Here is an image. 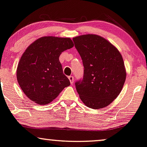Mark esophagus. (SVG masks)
Masks as SVG:
<instances>
[{
  "instance_id": "obj_1",
  "label": "esophagus",
  "mask_w": 147,
  "mask_h": 147,
  "mask_svg": "<svg viewBox=\"0 0 147 147\" xmlns=\"http://www.w3.org/2000/svg\"><path fill=\"white\" fill-rule=\"evenodd\" d=\"M68 79H69L70 82L71 84H72V83H74V81H75V79H74V77H72V76H69V77H68Z\"/></svg>"
}]
</instances>
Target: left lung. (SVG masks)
Masks as SVG:
<instances>
[{"mask_svg":"<svg viewBox=\"0 0 147 147\" xmlns=\"http://www.w3.org/2000/svg\"><path fill=\"white\" fill-rule=\"evenodd\" d=\"M72 40L84 66L83 80L75 83L80 98L91 109L107 107L119 95L125 81L121 54L99 35L83 34Z\"/></svg>","mask_w":147,"mask_h":147,"instance_id":"8db88e82","label":"left lung"}]
</instances>
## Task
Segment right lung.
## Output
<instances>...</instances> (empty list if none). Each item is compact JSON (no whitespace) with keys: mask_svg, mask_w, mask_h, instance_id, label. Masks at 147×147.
Listing matches in <instances>:
<instances>
[{"mask_svg":"<svg viewBox=\"0 0 147 147\" xmlns=\"http://www.w3.org/2000/svg\"><path fill=\"white\" fill-rule=\"evenodd\" d=\"M73 46L70 38L47 36L27 47L18 63L16 75L22 90L30 100L38 105H47L69 86L59 57Z\"/></svg>","mask_w":147,"mask_h":147,"instance_id":"1","label":"right lung"}]
</instances>
